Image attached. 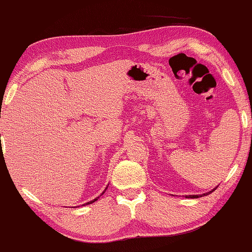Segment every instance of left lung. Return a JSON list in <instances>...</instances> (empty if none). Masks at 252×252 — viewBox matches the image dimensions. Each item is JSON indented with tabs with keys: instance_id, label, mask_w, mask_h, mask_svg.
Returning a JSON list of instances; mask_svg holds the SVG:
<instances>
[{
	"instance_id": "left-lung-1",
	"label": "left lung",
	"mask_w": 252,
	"mask_h": 252,
	"mask_svg": "<svg viewBox=\"0 0 252 252\" xmlns=\"http://www.w3.org/2000/svg\"><path fill=\"white\" fill-rule=\"evenodd\" d=\"M214 189H216V188H214ZM214 189H213V190H214ZM213 190L208 191V192H206V194H202V195H200V197H201V196H203V195H208V194H210V192H212ZM186 197H190V198H196V197H198V195H188V196H186Z\"/></svg>"
}]
</instances>
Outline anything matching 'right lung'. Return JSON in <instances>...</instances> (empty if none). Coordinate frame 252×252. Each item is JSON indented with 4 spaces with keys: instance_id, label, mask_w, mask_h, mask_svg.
Masks as SVG:
<instances>
[{
    "instance_id": "obj_1",
    "label": "right lung",
    "mask_w": 252,
    "mask_h": 252,
    "mask_svg": "<svg viewBox=\"0 0 252 252\" xmlns=\"http://www.w3.org/2000/svg\"><path fill=\"white\" fill-rule=\"evenodd\" d=\"M106 189H107V187H106V188H105V190H106ZM105 190L101 192V195H102V194H104V192H105ZM98 198H99V196H98L97 198H94V200H92V201H90V202H88V203H85V204H91V203H93V202H95V201H97V200H98Z\"/></svg>"
}]
</instances>
